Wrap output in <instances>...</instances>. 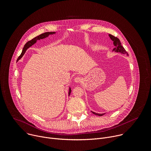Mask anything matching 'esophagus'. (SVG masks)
<instances>
[{
    "mask_svg": "<svg viewBox=\"0 0 151 151\" xmlns=\"http://www.w3.org/2000/svg\"><path fill=\"white\" fill-rule=\"evenodd\" d=\"M74 81L76 83H80V82H81L82 78H81L80 77H76V78H74Z\"/></svg>",
    "mask_w": 151,
    "mask_h": 151,
    "instance_id": "obj_1",
    "label": "esophagus"
}]
</instances>
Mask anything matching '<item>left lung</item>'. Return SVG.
<instances>
[{"mask_svg": "<svg viewBox=\"0 0 151 151\" xmlns=\"http://www.w3.org/2000/svg\"><path fill=\"white\" fill-rule=\"evenodd\" d=\"M109 37H110L111 40L113 42V44L115 46V47L113 49V50H112V52H115L116 53H121L122 54H124L126 55L127 56H129V54L127 53V52H126V50L124 49V48L122 46L121 42H120V40L116 37L111 35H108ZM91 112L96 115H99V116H102L103 115L105 114V113H102V114H99V113H96L95 112L92 111H91Z\"/></svg>", "mask_w": 151, "mask_h": 151, "instance_id": "1", "label": "left lung"}]
</instances>
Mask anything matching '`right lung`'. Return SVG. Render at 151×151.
Here are the masks:
<instances>
[{
  "label": "right lung",
  "instance_id": "add662e5",
  "mask_svg": "<svg viewBox=\"0 0 151 151\" xmlns=\"http://www.w3.org/2000/svg\"><path fill=\"white\" fill-rule=\"evenodd\" d=\"M56 32H46V33H43L36 37H35L33 39H32V40L30 41H28L24 46L23 47V49H22V53L20 55V56L18 57V59H17V61H18L20 59H21V58L23 56V55L25 54L26 50L31 46H32L34 44H35L37 40H41V39H45L46 37H47L49 35H54L55 34ZM71 92V88L70 87H69V91H68V96L70 95V93Z\"/></svg>",
  "mask_w": 151,
  "mask_h": 151
}]
</instances>
